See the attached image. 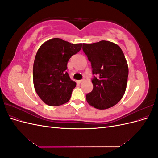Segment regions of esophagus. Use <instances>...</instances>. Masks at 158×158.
I'll list each match as a JSON object with an SVG mask.
<instances>
[{"label": "esophagus", "instance_id": "obj_1", "mask_svg": "<svg viewBox=\"0 0 158 158\" xmlns=\"http://www.w3.org/2000/svg\"><path fill=\"white\" fill-rule=\"evenodd\" d=\"M84 81V80H78L77 81V82L78 83V84H80V83H82V82Z\"/></svg>", "mask_w": 158, "mask_h": 158}]
</instances>
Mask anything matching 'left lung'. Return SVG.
<instances>
[{
	"mask_svg": "<svg viewBox=\"0 0 158 158\" xmlns=\"http://www.w3.org/2000/svg\"><path fill=\"white\" fill-rule=\"evenodd\" d=\"M82 49L91 62L94 88L86 95L87 102L98 109L112 107L125 93L128 76L127 62L121 47L113 42L83 44Z\"/></svg>",
	"mask_w": 158,
	"mask_h": 158,
	"instance_id": "1",
	"label": "left lung"
}]
</instances>
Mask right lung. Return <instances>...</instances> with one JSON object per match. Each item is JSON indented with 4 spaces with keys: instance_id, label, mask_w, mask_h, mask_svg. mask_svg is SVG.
Segmentation results:
<instances>
[{
    "instance_id": "1",
    "label": "right lung",
    "mask_w": 158,
    "mask_h": 158,
    "mask_svg": "<svg viewBox=\"0 0 158 158\" xmlns=\"http://www.w3.org/2000/svg\"><path fill=\"white\" fill-rule=\"evenodd\" d=\"M82 45L53 38L38 49L33 67V85L39 97L48 106H59L69 101L76 83L66 70L69 60Z\"/></svg>"
}]
</instances>
